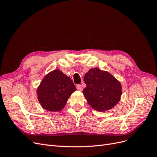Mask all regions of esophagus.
<instances>
[{"label":"esophagus","instance_id":"1","mask_svg":"<svg viewBox=\"0 0 157 157\" xmlns=\"http://www.w3.org/2000/svg\"><path fill=\"white\" fill-rule=\"evenodd\" d=\"M77 89L78 90H79V91H82V86L81 84H77Z\"/></svg>","mask_w":157,"mask_h":157}]
</instances>
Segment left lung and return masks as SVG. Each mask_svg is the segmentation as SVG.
I'll use <instances>...</instances> for the list:
<instances>
[{
    "label": "left lung",
    "instance_id": "obj_1",
    "mask_svg": "<svg viewBox=\"0 0 157 157\" xmlns=\"http://www.w3.org/2000/svg\"><path fill=\"white\" fill-rule=\"evenodd\" d=\"M86 87L83 94L94 109L103 112L109 110L119 102L122 95L120 82L107 71L91 69L85 74Z\"/></svg>",
    "mask_w": 157,
    "mask_h": 157
}]
</instances>
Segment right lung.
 Segmentation results:
<instances>
[{"instance_id":"obj_1","label":"right lung","mask_w":157,"mask_h":157,"mask_svg":"<svg viewBox=\"0 0 157 157\" xmlns=\"http://www.w3.org/2000/svg\"><path fill=\"white\" fill-rule=\"evenodd\" d=\"M76 87L70 77L59 69L47 74L36 90L38 99L41 106L48 111L63 109Z\"/></svg>"}]
</instances>
